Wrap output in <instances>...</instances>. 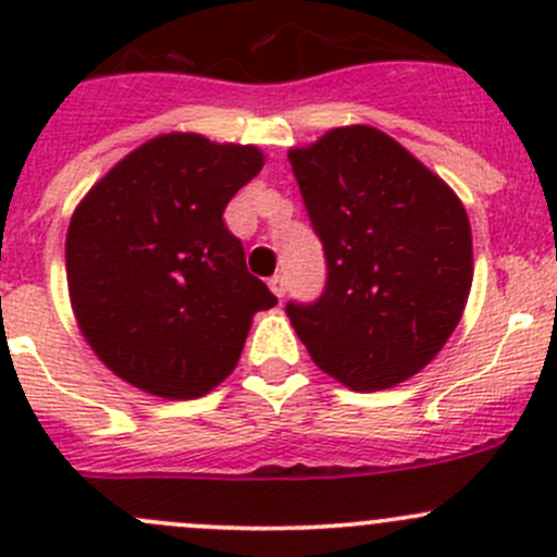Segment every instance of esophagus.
Returning <instances> with one entry per match:
<instances>
[{"mask_svg":"<svg viewBox=\"0 0 557 557\" xmlns=\"http://www.w3.org/2000/svg\"><path fill=\"white\" fill-rule=\"evenodd\" d=\"M269 288H272V294L277 296V299H283L285 290H288V280H285V274H274V277H269Z\"/></svg>","mask_w":557,"mask_h":557,"instance_id":"esophagus-1","label":"esophagus"}]
</instances>
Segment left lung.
Here are the masks:
<instances>
[{"label":"left lung","mask_w":557,"mask_h":557,"mask_svg":"<svg viewBox=\"0 0 557 557\" xmlns=\"http://www.w3.org/2000/svg\"><path fill=\"white\" fill-rule=\"evenodd\" d=\"M288 161L329 263L323 296L285 307L314 367L352 391L414 377L469 299L463 205L396 139L361 123L290 148Z\"/></svg>","instance_id":"obj_1"}]
</instances>
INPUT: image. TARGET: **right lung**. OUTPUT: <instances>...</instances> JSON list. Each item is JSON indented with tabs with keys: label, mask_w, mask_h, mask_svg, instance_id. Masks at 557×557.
Returning a JSON list of instances; mask_svg holds the SVG:
<instances>
[{
	"label": "right lung",
	"mask_w": 557,
	"mask_h": 557,
	"mask_svg": "<svg viewBox=\"0 0 557 557\" xmlns=\"http://www.w3.org/2000/svg\"><path fill=\"white\" fill-rule=\"evenodd\" d=\"M261 166L256 145L161 134L72 212V312L99 361L128 385L170 401L205 396L237 367L252 314L277 305L223 223Z\"/></svg>",
	"instance_id": "obj_1"
}]
</instances>
